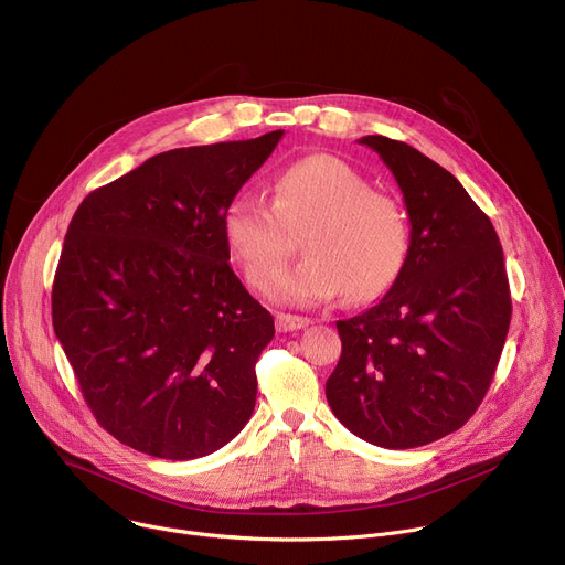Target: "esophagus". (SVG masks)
Segmentation results:
<instances>
[{"instance_id":"obj_1","label":"esophagus","mask_w":565,"mask_h":565,"mask_svg":"<svg viewBox=\"0 0 565 565\" xmlns=\"http://www.w3.org/2000/svg\"><path fill=\"white\" fill-rule=\"evenodd\" d=\"M277 331L279 333H288V331H299V329H306L311 324L309 318H301V316H290V313H279L277 316Z\"/></svg>"}]
</instances>
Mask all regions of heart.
<instances>
[{
	"label": "heart",
	"mask_w": 565,
	"mask_h": 565,
	"mask_svg": "<svg viewBox=\"0 0 565 565\" xmlns=\"http://www.w3.org/2000/svg\"><path fill=\"white\" fill-rule=\"evenodd\" d=\"M302 234L307 259L276 275ZM223 236L245 279L288 303H322L340 292L351 303L383 297L401 277L409 225L401 204L372 191L365 175L333 156H311L286 167L273 182V200L234 198Z\"/></svg>",
	"instance_id": "heart-1"
}]
</instances>
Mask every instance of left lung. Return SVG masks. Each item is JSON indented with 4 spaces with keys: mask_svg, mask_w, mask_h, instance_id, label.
I'll return each mask as SVG.
<instances>
[{
    "mask_svg": "<svg viewBox=\"0 0 565 565\" xmlns=\"http://www.w3.org/2000/svg\"><path fill=\"white\" fill-rule=\"evenodd\" d=\"M358 141L379 152L403 193L409 249L383 299L335 322L342 355L327 401L361 439L415 448L465 426L491 385L511 320L504 256L452 173L405 141Z\"/></svg>",
    "mask_w": 565,
    "mask_h": 565,
    "instance_id": "1",
    "label": "left lung"
}]
</instances>
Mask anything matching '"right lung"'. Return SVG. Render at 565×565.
Returning <instances> with one entry per match:
<instances>
[{"instance_id":"right-lung-1","label":"right lung","mask_w":565,"mask_h":565,"mask_svg":"<svg viewBox=\"0 0 565 565\" xmlns=\"http://www.w3.org/2000/svg\"><path fill=\"white\" fill-rule=\"evenodd\" d=\"M281 135L160 152L70 223L54 331L96 422L139 452L204 457L252 417L275 320L230 268L223 216Z\"/></svg>"}]
</instances>
